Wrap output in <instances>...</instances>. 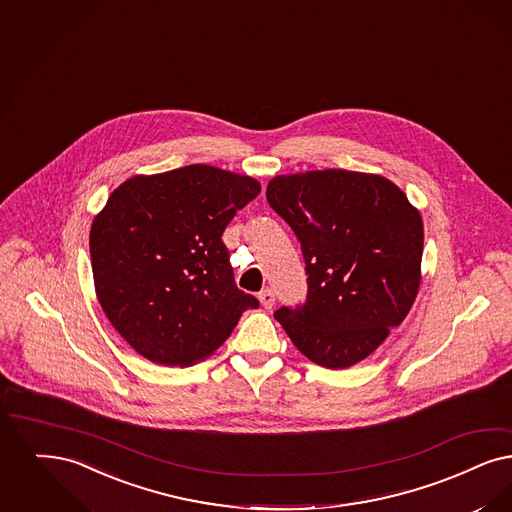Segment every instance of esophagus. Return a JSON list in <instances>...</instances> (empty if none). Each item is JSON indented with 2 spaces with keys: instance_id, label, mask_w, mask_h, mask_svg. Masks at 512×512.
I'll list each match as a JSON object with an SVG mask.
<instances>
[{
  "instance_id": "1",
  "label": "esophagus",
  "mask_w": 512,
  "mask_h": 512,
  "mask_svg": "<svg viewBox=\"0 0 512 512\" xmlns=\"http://www.w3.org/2000/svg\"><path fill=\"white\" fill-rule=\"evenodd\" d=\"M259 301H261L263 307L272 308L274 307V303H276V295H274L272 289H265V291L259 293Z\"/></svg>"
}]
</instances>
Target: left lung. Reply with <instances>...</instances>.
I'll return each mask as SVG.
<instances>
[{
	"mask_svg": "<svg viewBox=\"0 0 512 512\" xmlns=\"http://www.w3.org/2000/svg\"><path fill=\"white\" fill-rule=\"evenodd\" d=\"M266 200L301 242L308 274L307 301L274 318L314 364L362 362L417 297L419 211L389 179L345 169L274 177Z\"/></svg>",
	"mask_w": 512,
	"mask_h": 512,
	"instance_id": "left-lung-1",
	"label": "left lung"
}]
</instances>
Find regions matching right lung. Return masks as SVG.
<instances>
[{
    "label": "right lung",
    "instance_id": "right-lung-1",
    "mask_svg": "<svg viewBox=\"0 0 512 512\" xmlns=\"http://www.w3.org/2000/svg\"><path fill=\"white\" fill-rule=\"evenodd\" d=\"M255 179L186 165L120 184L95 217L89 251L110 324L146 360L190 366L221 347L259 301L238 289L221 240Z\"/></svg>",
    "mask_w": 512,
    "mask_h": 512
}]
</instances>
